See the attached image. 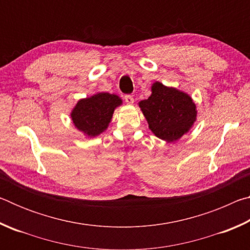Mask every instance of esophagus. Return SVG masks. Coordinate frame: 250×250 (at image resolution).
I'll return each mask as SVG.
<instances>
[{"mask_svg": "<svg viewBox=\"0 0 250 250\" xmlns=\"http://www.w3.org/2000/svg\"><path fill=\"white\" fill-rule=\"evenodd\" d=\"M125 103L129 104H132L134 103L133 96H131V95H125Z\"/></svg>", "mask_w": 250, "mask_h": 250, "instance_id": "1", "label": "esophagus"}]
</instances>
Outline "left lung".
Instances as JSON below:
<instances>
[{"mask_svg": "<svg viewBox=\"0 0 250 250\" xmlns=\"http://www.w3.org/2000/svg\"><path fill=\"white\" fill-rule=\"evenodd\" d=\"M139 107L152 132L167 142L179 140L196 120V105L191 97L159 82L152 84L151 96L140 101Z\"/></svg>", "mask_w": 250, "mask_h": 250, "instance_id": "8db88e82", "label": "left lung"}]
</instances>
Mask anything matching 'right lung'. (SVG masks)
<instances>
[{
	"mask_svg": "<svg viewBox=\"0 0 250 250\" xmlns=\"http://www.w3.org/2000/svg\"><path fill=\"white\" fill-rule=\"evenodd\" d=\"M122 104L116 95L99 92L89 98L79 100L71 111L76 128L88 137H96L108 128L115 109Z\"/></svg>",
	"mask_w": 250,
	"mask_h": 250,
	"instance_id": "obj_1",
	"label": "right lung"
}]
</instances>
